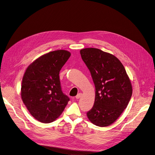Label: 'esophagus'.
Masks as SVG:
<instances>
[{
    "instance_id": "1",
    "label": "esophagus",
    "mask_w": 155,
    "mask_h": 155,
    "mask_svg": "<svg viewBox=\"0 0 155 155\" xmlns=\"http://www.w3.org/2000/svg\"><path fill=\"white\" fill-rule=\"evenodd\" d=\"M82 93H79V94H77V95L76 96V99H79L80 98V97H81V96H82Z\"/></svg>"
}]
</instances>
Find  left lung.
<instances>
[{
    "label": "left lung",
    "mask_w": 155,
    "mask_h": 155,
    "mask_svg": "<svg viewBox=\"0 0 155 155\" xmlns=\"http://www.w3.org/2000/svg\"><path fill=\"white\" fill-rule=\"evenodd\" d=\"M95 87L94 106L87 113L92 123L110 126L118 119L131 99L133 88L126 70L115 56L94 48L80 51Z\"/></svg>",
    "instance_id": "left-lung-1"
}]
</instances>
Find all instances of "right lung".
Here are the masks:
<instances>
[{
  "label": "right lung",
  "mask_w": 155,
  "mask_h": 155,
  "mask_svg": "<svg viewBox=\"0 0 155 155\" xmlns=\"http://www.w3.org/2000/svg\"><path fill=\"white\" fill-rule=\"evenodd\" d=\"M70 55L63 50L48 53L30 64L24 73L21 98L31 114L41 123L55 120L70 101L61 91L59 73Z\"/></svg>",
  "instance_id": "1"
}]
</instances>
